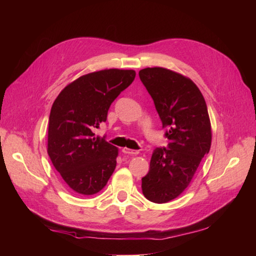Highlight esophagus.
Here are the masks:
<instances>
[{"label":"esophagus","instance_id":"1","mask_svg":"<svg viewBox=\"0 0 256 256\" xmlns=\"http://www.w3.org/2000/svg\"><path fill=\"white\" fill-rule=\"evenodd\" d=\"M122 152L125 154H130V156H136L138 154L140 151L138 150H133V149H128V148H123L122 149Z\"/></svg>","mask_w":256,"mask_h":256}]
</instances>
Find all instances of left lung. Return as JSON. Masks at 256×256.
Returning a JSON list of instances; mask_svg holds the SVG:
<instances>
[{
	"instance_id": "8db88e82",
	"label": "left lung",
	"mask_w": 256,
	"mask_h": 256,
	"mask_svg": "<svg viewBox=\"0 0 256 256\" xmlns=\"http://www.w3.org/2000/svg\"><path fill=\"white\" fill-rule=\"evenodd\" d=\"M167 128L168 148H156L150 170L142 178V193L149 201L166 203L190 185L211 146V124L204 98L194 82L164 68L138 72Z\"/></svg>"
}]
</instances>
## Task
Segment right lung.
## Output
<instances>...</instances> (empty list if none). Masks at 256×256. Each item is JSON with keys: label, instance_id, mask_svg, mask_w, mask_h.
<instances>
[{"label": "right lung", "instance_id": "right-lung-1", "mask_svg": "<svg viewBox=\"0 0 256 256\" xmlns=\"http://www.w3.org/2000/svg\"><path fill=\"white\" fill-rule=\"evenodd\" d=\"M134 78L136 71L120 68L88 73L68 84L52 106L47 154L78 194L98 193L115 170L118 149L94 130L106 122L112 102Z\"/></svg>", "mask_w": 256, "mask_h": 256}]
</instances>
